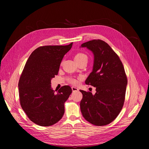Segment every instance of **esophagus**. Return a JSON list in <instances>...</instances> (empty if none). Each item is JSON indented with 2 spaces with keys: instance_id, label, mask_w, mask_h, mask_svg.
I'll use <instances>...</instances> for the list:
<instances>
[{
  "instance_id": "34e87169",
  "label": "esophagus",
  "mask_w": 149,
  "mask_h": 149,
  "mask_svg": "<svg viewBox=\"0 0 149 149\" xmlns=\"http://www.w3.org/2000/svg\"><path fill=\"white\" fill-rule=\"evenodd\" d=\"M72 90L73 92H75V91H78V89L75 87H72Z\"/></svg>"
}]
</instances>
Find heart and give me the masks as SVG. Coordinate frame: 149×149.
<instances>
[{"instance_id":"1","label":"heart","mask_w":149,"mask_h":149,"mask_svg":"<svg viewBox=\"0 0 149 149\" xmlns=\"http://www.w3.org/2000/svg\"><path fill=\"white\" fill-rule=\"evenodd\" d=\"M75 60L76 62H78L79 61H81L82 59H88V57L87 56L84 54L83 53H81V52H79V53H78L75 55ZM80 79V78H68V81L74 84V85H77L78 84L79 82V79Z\"/></svg>"}]
</instances>
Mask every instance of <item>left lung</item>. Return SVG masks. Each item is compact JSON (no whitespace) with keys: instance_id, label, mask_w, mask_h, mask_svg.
Wrapping results in <instances>:
<instances>
[{"instance_id":"left-lung-1","label":"left lung","mask_w":149,"mask_h":149,"mask_svg":"<svg viewBox=\"0 0 149 149\" xmlns=\"http://www.w3.org/2000/svg\"><path fill=\"white\" fill-rule=\"evenodd\" d=\"M94 55L93 70L86 80L87 85L96 88L93 95L82 94L80 109L84 118L97 126L107 125L120 113L125 101L127 78L118 55L104 40L94 39L81 45Z\"/></svg>"}]
</instances>
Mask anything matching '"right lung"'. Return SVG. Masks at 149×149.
Returning a JSON list of instances; mask_svg holds the SVG:
<instances>
[{"mask_svg": "<svg viewBox=\"0 0 149 149\" xmlns=\"http://www.w3.org/2000/svg\"><path fill=\"white\" fill-rule=\"evenodd\" d=\"M72 46L71 43L36 48L20 75L18 83L20 105L29 120L39 125H52L64 114V103L72 90L64 86L55 93L51 88V79L58 75L62 58Z\"/></svg>", "mask_w": 149, "mask_h": 149, "instance_id": "1", "label": "right lung"}]
</instances>
